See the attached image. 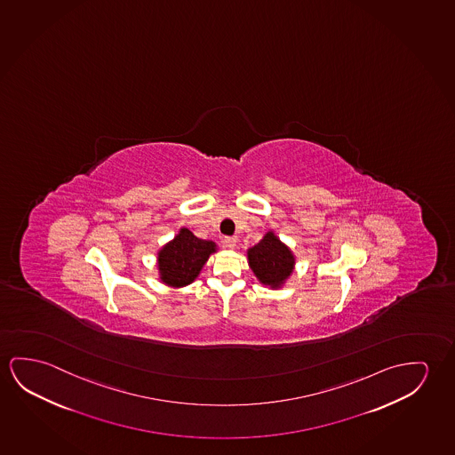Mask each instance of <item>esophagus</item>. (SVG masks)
Instances as JSON below:
<instances>
[{"label":"esophagus","instance_id":"obj_1","mask_svg":"<svg viewBox=\"0 0 455 455\" xmlns=\"http://www.w3.org/2000/svg\"><path fill=\"white\" fill-rule=\"evenodd\" d=\"M236 243H238V239L235 238V236H227V238H224L225 247H228V249H235Z\"/></svg>","mask_w":455,"mask_h":455}]
</instances>
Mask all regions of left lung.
I'll return each mask as SVG.
<instances>
[{
    "instance_id": "1",
    "label": "left lung",
    "mask_w": 455,
    "mask_h": 455,
    "mask_svg": "<svg viewBox=\"0 0 455 455\" xmlns=\"http://www.w3.org/2000/svg\"><path fill=\"white\" fill-rule=\"evenodd\" d=\"M249 266L263 285L279 288L293 273L294 257L273 231H267L259 244L247 251Z\"/></svg>"
}]
</instances>
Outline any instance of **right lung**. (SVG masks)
<instances>
[{
	"label": "right lung",
	"mask_w": 455,
	"mask_h": 455,
	"mask_svg": "<svg viewBox=\"0 0 455 455\" xmlns=\"http://www.w3.org/2000/svg\"><path fill=\"white\" fill-rule=\"evenodd\" d=\"M214 252L216 244L212 241L196 238L192 231L181 228L175 239L164 245L157 255L162 282L170 287L189 285Z\"/></svg>",
	"instance_id": "1"
}]
</instances>
